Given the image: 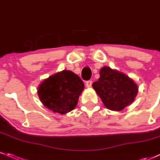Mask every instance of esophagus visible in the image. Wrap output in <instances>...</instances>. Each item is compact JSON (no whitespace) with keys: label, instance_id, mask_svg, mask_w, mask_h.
I'll list each match as a JSON object with an SVG mask.
<instances>
[{"label":"esophagus","instance_id":"esophagus-1","mask_svg":"<svg viewBox=\"0 0 160 160\" xmlns=\"http://www.w3.org/2000/svg\"><path fill=\"white\" fill-rule=\"evenodd\" d=\"M92 84V80H87V81L86 82V86L87 88L91 87Z\"/></svg>","mask_w":160,"mask_h":160}]
</instances>
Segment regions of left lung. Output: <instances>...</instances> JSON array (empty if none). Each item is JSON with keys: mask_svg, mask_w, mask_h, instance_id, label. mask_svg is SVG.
Wrapping results in <instances>:
<instances>
[{"mask_svg": "<svg viewBox=\"0 0 160 160\" xmlns=\"http://www.w3.org/2000/svg\"><path fill=\"white\" fill-rule=\"evenodd\" d=\"M105 107L112 111H121L133 102L138 93V86L122 73L104 67L98 80L92 83Z\"/></svg>", "mask_w": 160, "mask_h": 160, "instance_id": "obj_1", "label": "left lung"}]
</instances>
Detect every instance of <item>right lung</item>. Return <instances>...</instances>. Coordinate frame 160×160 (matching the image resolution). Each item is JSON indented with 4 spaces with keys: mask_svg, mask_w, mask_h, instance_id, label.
Segmentation results:
<instances>
[{
    "mask_svg": "<svg viewBox=\"0 0 160 160\" xmlns=\"http://www.w3.org/2000/svg\"><path fill=\"white\" fill-rule=\"evenodd\" d=\"M83 89L84 83L79 76L64 70L45 80L38 87V93L46 108L65 114L76 107Z\"/></svg>",
    "mask_w": 160,
    "mask_h": 160,
    "instance_id": "1",
    "label": "right lung"
}]
</instances>
